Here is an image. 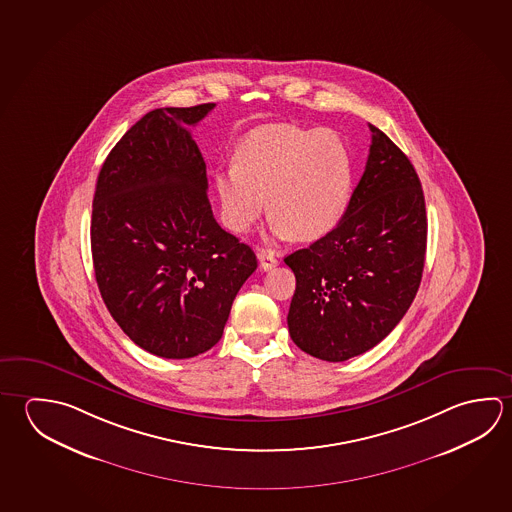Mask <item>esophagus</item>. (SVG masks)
Returning <instances> with one entry per match:
<instances>
[{
  "label": "esophagus",
  "mask_w": 512,
  "mask_h": 512,
  "mask_svg": "<svg viewBox=\"0 0 512 512\" xmlns=\"http://www.w3.org/2000/svg\"><path fill=\"white\" fill-rule=\"evenodd\" d=\"M257 259L260 262V268L264 269V271H268V269L273 268V266H277V257H275V253L271 252V250H266V248H259L257 250Z\"/></svg>",
  "instance_id": "1"
}]
</instances>
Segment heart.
<instances>
[{
	"instance_id": "obj_1",
	"label": "heart",
	"mask_w": 512,
	"mask_h": 512,
	"mask_svg": "<svg viewBox=\"0 0 512 512\" xmlns=\"http://www.w3.org/2000/svg\"><path fill=\"white\" fill-rule=\"evenodd\" d=\"M228 228L246 232L268 207L277 237L316 239L340 221L349 205L354 162L332 129L291 124L259 127L235 149V163L214 176Z\"/></svg>"
}]
</instances>
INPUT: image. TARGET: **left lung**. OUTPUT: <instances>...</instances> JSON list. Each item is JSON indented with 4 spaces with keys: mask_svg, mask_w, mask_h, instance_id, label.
Wrapping results in <instances>:
<instances>
[{
    "mask_svg": "<svg viewBox=\"0 0 512 512\" xmlns=\"http://www.w3.org/2000/svg\"><path fill=\"white\" fill-rule=\"evenodd\" d=\"M365 172L331 232L287 255L296 289L287 327L296 347L345 361L401 322L421 284L426 207L408 156L370 124Z\"/></svg>",
    "mask_w": 512,
    "mask_h": 512,
    "instance_id": "8db88e82",
    "label": "left lung"
}]
</instances>
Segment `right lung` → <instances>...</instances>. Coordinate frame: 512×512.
I'll list each match as a JSON object with an SVG mask.
<instances>
[{
	"label": "right lung",
	"mask_w": 512,
	"mask_h": 512,
	"mask_svg": "<svg viewBox=\"0 0 512 512\" xmlns=\"http://www.w3.org/2000/svg\"><path fill=\"white\" fill-rule=\"evenodd\" d=\"M214 106L149 111L111 149L93 198L102 300L120 329L160 358L212 349L257 269L252 248L217 225L207 165L187 129Z\"/></svg>",
	"instance_id": "right-lung-1"
}]
</instances>
